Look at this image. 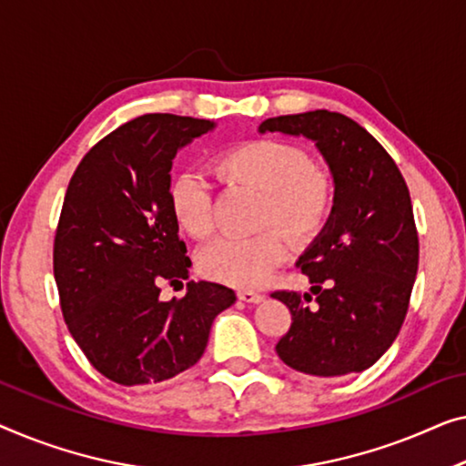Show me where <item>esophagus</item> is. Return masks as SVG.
Wrapping results in <instances>:
<instances>
[{"instance_id":"esophagus-1","label":"esophagus","mask_w":466,"mask_h":466,"mask_svg":"<svg viewBox=\"0 0 466 466\" xmlns=\"http://www.w3.org/2000/svg\"><path fill=\"white\" fill-rule=\"evenodd\" d=\"M238 299L245 303H261L263 295L257 293V290H238Z\"/></svg>"}]
</instances>
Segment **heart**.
Wrapping results in <instances>:
<instances>
[{"instance_id":"heart-1","label":"heart","mask_w":466,"mask_h":466,"mask_svg":"<svg viewBox=\"0 0 466 466\" xmlns=\"http://www.w3.org/2000/svg\"><path fill=\"white\" fill-rule=\"evenodd\" d=\"M213 171L224 182L245 186L261 194L259 226L278 228L297 240H308L322 230L335 205V184L324 169L311 165L299 146L257 137L232 146L213 158ZM169 205L177 226L192 238L213 232L211 192L203 179L190 173L177 176L169 188ZM289 242L276 230L253 238H219L205 247L198 268L215 282L253 289L287 259Z\"/></svg>"}]
</instances>
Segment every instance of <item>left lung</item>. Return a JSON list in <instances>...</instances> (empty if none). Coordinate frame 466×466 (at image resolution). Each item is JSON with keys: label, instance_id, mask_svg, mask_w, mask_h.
<instances>
[{"label": "left lung", "instance_id": "obj_1", "mask_svg": "<svg viewBox=\"0 0 466 466\" xmlns=\"http://www.w3.org/2000/svg\"><path fill=\"white\" fill-rule=\"evenodd\" d=\"M266 131L316 142L335 182L330 218L297 261L318 308L303 303L309 293H272L293 320L276 353L314 377L362 372L391 347L410 303L419 269L410 192L383 146L341 113L274 116L259 125Z\"/></svg>", "mask_w": 466, "mask_h": 466}]
</instances>
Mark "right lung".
Returning a JSON list of instances; mask_svg holds the SVG:
<instances>
[{"label":"right lung","mask_w":466,"mask_h":466,"mask_svg":"<svg viewBox=\"0 0 466 466\" xmlns=\"http://www.w3.org/2000/svg\"><path fill=\"white\" fill-rule=\"evenodd\" d=\"M213 121L142 115L110 131L68 182L54 238V278L65 322L96 370L115 383H161L203 356L219 311L236 301L215 282L186 284L161 301V284L188 280L190 257L171 213L177 150Z\"/></svg>","instance_id":"1"}]
</instances>
